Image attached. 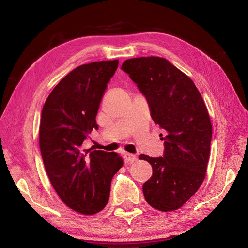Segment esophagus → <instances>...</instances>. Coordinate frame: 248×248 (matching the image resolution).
I'll list each match as a JSON object with an SVG mask.
<instances>
[{
    "label": "esophagus",
    "instance_id": "obj_1",
    "mask_svg": "<svg viewBox=\"0 0 248 248\" xmlns=\"http://www.w3.org/2000/svg\"><path fill=\"white\" fill-rule=\"evenodd\" d=\"M136 160H137V156L133 154H128L127 153V154L124 155V161H125L126 164H130V163H132Z\"/></svg>",
    "mask_w": 248,
    "mask_h": 248
}]
</instances>
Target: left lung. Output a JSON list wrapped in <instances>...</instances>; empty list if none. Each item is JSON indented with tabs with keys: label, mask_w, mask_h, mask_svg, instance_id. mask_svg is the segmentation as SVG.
<instances>
[{
	"label": "left lung",
	"mask_w": 248,
	"mask_h": 248,
	"mask_svg": "<svg viewBox=\"0 0 248 248\" xmlns=\"http://www.w3.org/2000/svg\"><path fill=\"white\" fill-rule=\"evenodd\" d=\"M121 69L145 95L155 123L167 131L163 156L140 155L153 168L142 186L145 201L161 212L176 211L204 180L212 140L209 112L191 79L164 58L128 59Z\"/></svg>",
	"instance_id": "left-lung-1"
}]
</instances>
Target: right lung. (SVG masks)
<instances>
[{
	"mask_svg": "<svg viewBox=\"0 0 248 248\" xmlns=\"http://www.w3.org/2000/svg\"><path fill=\"white\" fill-rule=\"evenodd\" d=\"M118 64L100 61L75 68L55 86L43 108L39 148L48 179L63 202L83 215L104 209L112 178L123 166L117 153L82 147L98 128V107Z\"/></svg>",
	"mask_w": 248,
	"mask_h": 248,
	"instance_id": "right-lung-1",
	"label": "right lung"
}]
</instances>
